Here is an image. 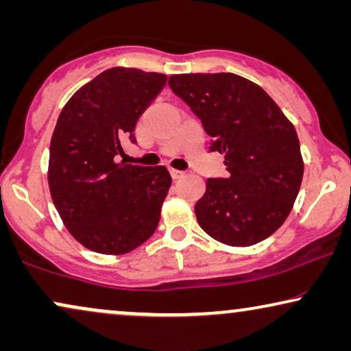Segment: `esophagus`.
<instances>
[{"instance_id":"34e87169","label":"esophagus","mask_w":351,"mask_h":351,"mask_svg":"<svg viewBox=\"0 0 351 351\" xmlns=\"http://www.w3.org/2000/svg\"><path fill=\"white\" fill-rule=\"evenodd\" d=\"M169 171H171L172 179H180V177L185 176L184 171H179V169H169Z\"/></svg>"}]
</instances>
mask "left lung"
<instances>
[{
	"label": "left lung",
	"mask_w": 351,
	"mask_h": 351,
	"mask_svg": "<svg viewBox=\"0 0 351 351\" xmlns=\"http://www.w3.org/2000/svg\"><path fill=\"white\" fill-rule=\"evenodd\" d=\"M225 155L227 179H208L195 204L199 227L228 246L263 241L285 223L299 195L304 160L295 128L270 95L234 73L169 76Z\"/></svg>",
	"instance_id": "8db88e82"
}]
</instances>
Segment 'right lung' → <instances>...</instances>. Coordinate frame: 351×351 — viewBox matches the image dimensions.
I'll use <instances>...</instances> for the list:
<instances>
[{"label": "right lung", "mask_w": 351, "mask_h": 351, "mask_svg": "<svg viewBox=\"0 0 351 351\" xmlns=\"http://www.w3.org/2000/svg\"><path fill=\"white\" fill-rule=\"evenodd\" d=\"M167 76L113 66L84 84L62 108L49 148L47 182L62 222L99 254L131 252L155 233L171 186L165 166L117 162L123 142Z\"/></svg>", "instance_id": "obj_1"}]
</instances>
